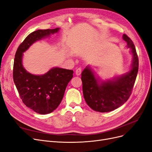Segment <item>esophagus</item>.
Listing matches in <instances>:
<instances>
[{
  "label": "esophagus",
  "instance_id": "1",
  "mask_svg": "<svg viewBox=\"0 0 152 152\" xmlns=\"http://www.w3.org/2000/svg\"><path fill=\"white\" fill-rule=\"evenodd\" d=\"M81 72H82V68H78L76 69V75L77 76H80L81 74Z\"/></svg>",
  "mask_w": 152,
  "mask_h": 152
}]
</instances>
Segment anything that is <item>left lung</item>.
Segmentation results:
<instances>
[{"instance_id":"1","label":"left lung","mask_w":152,"mask_h":152,"mask_svg":"<svg viewBox=\"0 0 152 152\" xmlns=\"http://www.w3.org/2000/svg\"><path fill=\"white\" fill-rule=\"evenodd\" d=\"M123 39L133 56L130 70L120 76L106 81H101L88 66L81 73L83 96L89 106L99 113H107L119 107L132 94L138 70V58L135 45L125 34Z\"/></svg>"}]
</instances>
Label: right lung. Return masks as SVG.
I'll return each instance as SVG.
<instances>
[{"mask_svg": "<svg viewBox=\"0 0 152 152\" xmlns=\"http://www.w3.org/2000/svg\"><path fill=\"white\" fill-rule=\"evenodd\" d=\"M59 30H38L31 33L19 45L15 55L13 78L20 97L26 106L40 114L51 113L58 107L73 71L56 67L43 75H32L23 66V53L35 42Z\"/></svg>", "mask_w": 152, "mask_h": 152, "instance_id": "1", "label": "right lung"}]
</instances>
